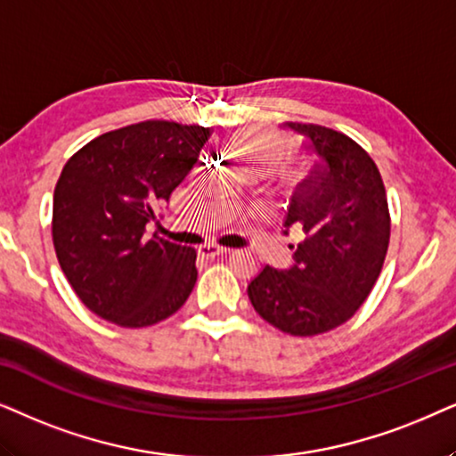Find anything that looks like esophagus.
Here are the masks:
<instances>
[{"instance_id": "obj_1", "label": "esophagus", "mask_w": 456, "mask_h": 456, "mask_svg": "<svg viewBox=\"0 0 456 456\" xmlns=\"http://www.w3.org/2000/svg\"><path fill=\"white\" fill-rule=\"evenodd\" d=\"M200 256L202 258H216V256H223V254H227L229 250L227 248H221V246H215V244H206V246H200Z\"/></svg>"}]
</instances>
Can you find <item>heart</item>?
Masks as SVG:
<instances>
[{"instance_id":"heart-1","label":"heart","mask_w":456,"mask_h":456,"mask_svg":"<svg viewBox=\"0 0 456 456\" xmlns=\"http://www.w3.org/2000/svg\"><path fill=\"white\" fill-rule=\"evenodd\" d=\"M232 150L235 156L248 167V171L269 173L283 165L288 148L283 139L275 133L263 131H246L240 133L232 142Z\"/></svg>"}]
</instances>
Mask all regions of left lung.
<instances>
[{
	"label": "left lung",
	"instance_id": "left-lung-1",
	"mask_svg": "<svg viewBox=\"0 0 456 456\" xmlns=\"http://www.w3.org/2000/svg\"><path fill=\"white\" fill-rule=\"evenodd\" d=\"M285 126L314 156L283 218V233L291 229L300 241L288 269L263 266L248 298L277 330L317 336L346 323L371 294L390 244V212L378 167L359 143L321 125Z\"/></svg>",
	"mask_w": 456,
	"mask_h": 456
}]
</instances>
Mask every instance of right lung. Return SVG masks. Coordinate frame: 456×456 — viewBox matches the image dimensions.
Returning a JSON list of instances; mask_svg holds the SVG:
<instances>
[{
	"mask_svg": "<svg viewBox=\"0 0 456 456\" xmlns=\"http://www.w3.org/2000/svg\"><path fill=\"white\" fill-rule=\"evenodd\" d=\"M208 137V126L145 120L95 137L64 165L53 191V248L97 317L148 327L190 298L196 250L148 238L145 227L196 167Z\"/></svg>",
	"mask_w": 456,
	"mask_h": 456,
	"instance_id": "obj_1",
	"label": "right lung"
}]
</instances>
